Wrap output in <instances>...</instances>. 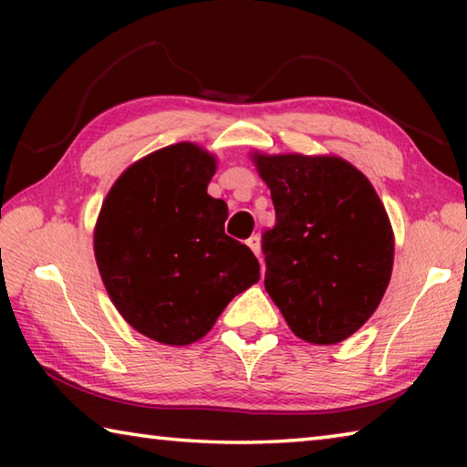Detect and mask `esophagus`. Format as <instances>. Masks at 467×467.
I'll return each instance as SVG.
<instances>
[{
  "label": "esophagus",
  "mask_w": 467,
  "mask_h": 467,
  "mask_svg": "<svg viewBox=\"0 0 467 467\" xmlns=\"http://www.w3.org/2000/svg\"><path fill=\"white\" fill-rule=\"evenodd\" d=\"M247 244H249V249L255 253V255L259 257V253H262V243H259V234H253V236H249L247 239Z\"/></svg>",
  "instance_id": "esophagus-1"
}]
</instances>
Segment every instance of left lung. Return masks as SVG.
Masks as SVG:
<instances>
[{
  "label": "left lung",
  "instance_id": "8db88e82",
  "mask_svg": "<svg viewBox=\"0 0 467 467\" xmlns=\"http://www.w3.org/2000/svg\"><path fill=\"white\" fill-rule=\"evenodd\" d=\"M275 224L262 234L265 290L298 337L337 344L391 278L393 233L368 179L342 158L255 154Z\"/></svg>",
  "mask_w": 467,
  "mask_h": 467
}]
</instances>
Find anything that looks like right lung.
<instances>
[{"label": "right lung", "instance_id": "add662e5", "mask_svg": "<svg viewBox=\"0 0 467 467\" xmlns=\"http://www.w3.org/2000/svg\"><path fill=\"white\" fill-rule=\"evenodd\" d=\"M216 162L193 144L141 158L102 203L94 255L110 300L140 334L171 346L203 337L259 280L247 244L224 233L228 205L208 195Z\"/></svg>", "mask_w": 467, "mask_h": 467}]
</instances>
